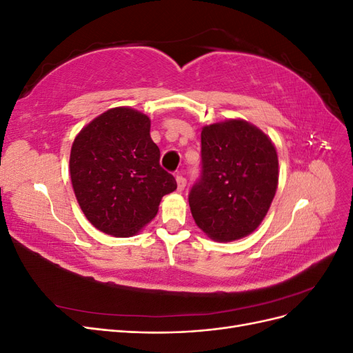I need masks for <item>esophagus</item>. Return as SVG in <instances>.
I'll use <instances>...</instances> for the list:
<instances>
[{
	"label": "esophagus",
	"mask_w": 353,
	"mask_h": 353,
	"mask_svg": "<svg viewBox=\"0 0 353 353\" xmlns=\"http://www.w3.org/2000/svg\"><path fill=\"white\" fill-rule=\"evenodd\" d=\"M185 184H187V179L183 176V175H176V190L178 191H183L185 188Z\"/></svg>",
	"instance_id": "34e87169"
}]
</instances>
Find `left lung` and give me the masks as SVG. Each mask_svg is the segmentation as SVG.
I'll use <instances>...</instances> for the list:
<instances>
[{"label": "left lung", "instance_id": "8db88e82", "mask_svg": "<svg viewBox=\"0 0 353 353\" xmlns=\"http://www.w3.org/2000/svg\"><path fill=\"white\" fill-rule=\"evenodd\" d=\"M279 184V157L258 128L231 119L201 131L200 176L188 203L197 227L218 241L249 236L265 218Z\"/></svg>", "mask_w": 353, "mask_h": 353}]
</instances>
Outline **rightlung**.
Here are the masks:
<instances>
[{
	"mask_svg": "<svg viewBox=\"0 0 353 353\" xmlns=\"http://www.w3.org/2000/svg\"><path fill=\"white\" fill-rule=\"evenodd\" d=\"M159 159L150 119L134 109H110L83 128L72 145L70 178L95 228L130 237L156 216L162 197L176 190Z\"/></svg>",
	"mask_w": 353,
	"mask_h": 353,
	"instance_id": "obj_1",
	"label": "right lung"
}]
</instances>
